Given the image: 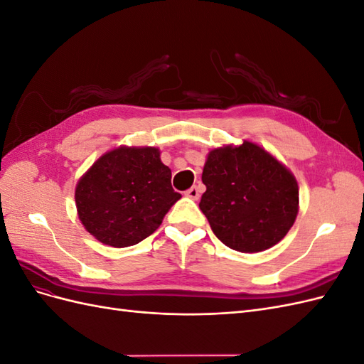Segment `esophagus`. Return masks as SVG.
Segmentation results:
<instances>
[{"instance_id": "esophagus-1", "label": "esophagus", "mask_w": 364, "mask_h": 364, "mask_svg": "<svg viewBox=\"0 0 364 364\" xmlns=\"http://www.w3.org/2000/svg\"><path fill=\"white\" fill-rule=\"evenodd\" d=\"M185 196L186 197H190V199H193V200H197L200 197V190H199V186H191V188L185 193Z\"/></svg>"}]
</instances>
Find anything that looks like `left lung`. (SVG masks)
I'll return each instance as SVG.
<instances>
[{
  "label": "left lung",
  "instance_id": "8db88e82",
  "mask_svg": "<svg viewBox=\"0 0 364 364\" xmlns=\"http://www.w3.org/2000/svg\"><path fill=\"white\" fill-rule=\"evenodd\" d=\"M200 209L228 247L257 253L278 245L299 213L294 174L266 149L245 139L208 153Z\"/></svg>",
  "mask_w": 364,
  "mask_h": 364
}]
</instances>
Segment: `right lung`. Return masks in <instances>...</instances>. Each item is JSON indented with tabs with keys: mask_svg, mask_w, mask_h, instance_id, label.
<instances>
[{
	"mask_svg": "<svg viewBox=\"0 0 364 364\" xmlns=\"http://www.w3.org/2000/svg\"><path fill=\"white\" fill-rule=\"evenodd\" d=\"M158 147L119 146L98 158L75 185L77 215L100 243L127 247L151 235L181 199Z\"/></svg>",
	"mask_w": 364,
	"mask_h": 364,
	"instance_id": "right-lung-1",
	"label": "right lung"
}]
</instances>
